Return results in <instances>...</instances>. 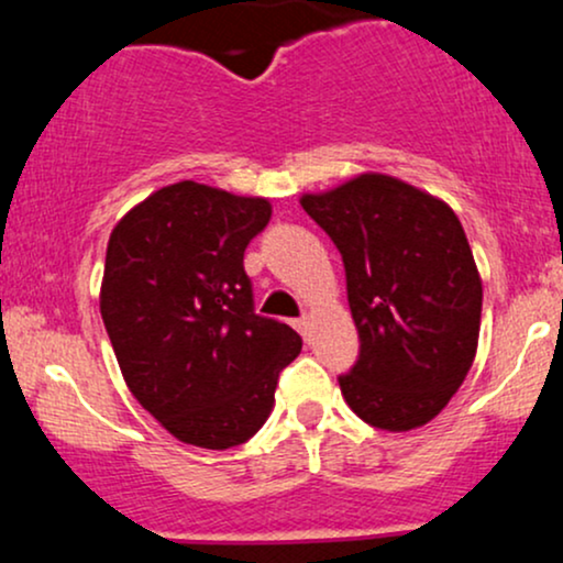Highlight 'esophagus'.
<instances>
[{
    "label": "esophagus",
    "mask_w": 563,
    "mask_h": 563,
    "mask_svg": "<svg viewBox=\"0 0 563 563\" xmlns=\"http://www.w3.org/2000/svg\"><path fill=\"white\" fill-rule=\"evenodd\" d=\"M296 331H299L303 339H307L309 331H312V318H309V314H303V318L296 320Z\"/></svg>",
    "instance_id": "esophagus-1"
}]
</instances>
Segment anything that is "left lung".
Wrapping results in <instances>:
<instances>
[{
  "instance_id": "left-lung-1",
  "label": "left lung",
  "mask_w": 563,
  "mask_h": 563,
  "mask_svg": "<svg viewBox=\"0 0 563 563\" xmlns=\"http://www.w3.org/2000/svg\"><path fill=\"white\" fill-rule=\"evenodd\" d=\"M301 206L339 249L360 357L339 376L365 423L410 431L461 389L479 344L482 277L461 219L386 174H360Z\"/></svg>"
}]
</instances>
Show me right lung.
Masks as SVG:
<instances>
[{
  "label": "right lung",
  "instance_id": "1",
  "mask_svg": "<svg viewBox=\"0 0 563 563\" xmlns=\"http://www.w3.org/2000/svg\"><path fill=\"white\" fill-rule=\"evenodd\" d=\"M267 198L161 187L108 241L100 312L129 391L179 442L230 450L262 429L301 335L254 312L245 245Z\"/></svg>",
  "mask_w": 563,
  "mask_h": 563
}]
</instances>
